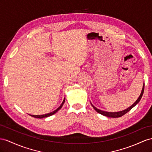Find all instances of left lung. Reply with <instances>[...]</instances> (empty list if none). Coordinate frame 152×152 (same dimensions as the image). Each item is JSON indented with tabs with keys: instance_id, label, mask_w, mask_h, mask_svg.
Segmentation results:
<instances>
[{
	"instance_id": "left-lung-1",
	"label": "left lung",
	"mask_w": 152,
	"mask_h": 152,
	"mask_svg": "<svg viewBox=\"0 0 152 152\" xmlns=\"http://www.w3.org/2000/svg\"><path fill=\"white\" fill-rule=\"evenodd\" d=\"M144 88H145V82H144V84H143V86H142V91L141 92V94H140L139 97L138 98V99L136 100V102L132 104V105H131L130 107L127 108L126 109L124 110H122V111H119V112H106V111H103V110H101L99 109H98V108H97L96 107H95L93 104L91 103V105L92 106V107L94 108V110L98 112V113L102 114L103 115H104V116H107V117H108V118H119V117H121L123 116V115H124L125 114H126L128 112H129L132 108L134 107L136 104H137L139 102L140 100H141L142 96V94H143V92H144Z\"/></svg>"
}]
</instances>
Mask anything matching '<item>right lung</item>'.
<instances>
[{
	"label": "right lung",
	"mask_w": 152,
	"mask_h": 152,
	"mask_svg": "<svg viewBox=\"0 0 152 152\" xmlns=\"http://www.w3.org/2000/svg\"><path fill=\"white\" fill-rule=\"evenodd\" d=\"M65 98H64V101H63V102H62V103L61 104V105L58 107L56 110H54L53 112H50V113H48V114H44V115H30L31 116H32V117H34V118H40V119H41V118H47V117H49V116H50V115H53V114H54L55 113H56V112L59 110L60 109H61V108L62 107V106H63V104H64V103H65Z\"/></svg>",
	"instance_id": "add662e5"
}]
</instances>
